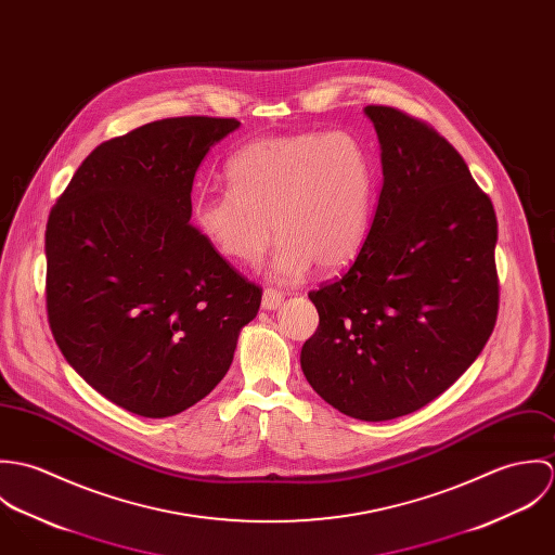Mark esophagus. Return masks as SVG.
<instances>
[{"label":"esophagus","mask_w":555,"mask_h":555,"mask_svg":"<svg viewBox=\"0 0 555 555\" xmlns=\"http://www.w3.org/2000/svg\"><path fill=\"white\" fill-rule=\"evenodd\" d=\"M284 301V295L280 291H273V288H267L262 293V310H278Z\"/></svg>","instance_id":"1"}]
</instances>
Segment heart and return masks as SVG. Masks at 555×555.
Wrapping results in <instances>:
<instances>
[{
    "label": "heart",
    "mask_w": 555,
    "mask_h": 555,
    "mask_svg": "<svg viewBox=\"0 0 555 555\" xmlns=\"http://www.w3.org/2000/svg\"><path fill=\"white\" fill-rule=\"evenodd\" d=\"M231 190L192 201V222L224 258L254 264L280 238L267 273L301 280L312 264L333 271L361 249L376 196L367 150L346 132L260 139L227 166Z\"/></svg>",
    "instance_id": "b5f03b06"
}]
</instances>
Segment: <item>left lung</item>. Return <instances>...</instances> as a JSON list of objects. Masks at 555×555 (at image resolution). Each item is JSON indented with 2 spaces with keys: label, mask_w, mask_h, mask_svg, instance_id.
<instances>
[{
  "label": "left lung",
  "mask_w": 555,
  "mask_h": 555,
  "mask_svg": "<svg viewBox=\"0 0 555 555\" xmlns=\"http://www.w3.org/2000/svg\"><path fill=\"white\" fill-rule=\"evenodd\" d=\"M383 190L352 267L310 293L320 324L304 344L312 389L361 421H391L444 393L498 318L493 205L427 124L365 106Z\"/></svg>",
  "instance_id": "1"
}]
</instances>
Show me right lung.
Returning a JSON list of instances; mask_svg holds the SVG:
<instances>
[{"label":"right lung","mask_w":555,"mask_h":555,"mask_svg":"<svg viewBox=\"0 0 555 555\" xmlns=\"http://www.w3.org/2000/svg\"><path fill=\"white\" fill-rule=\"evenodd\" d=\"M237 119H159L95 147L44 235L53 337L100 396L179 414L227 376L262 291L190 224L194 175Z\"/></svg>","instance_id":"obj_1"}]
</instances>
